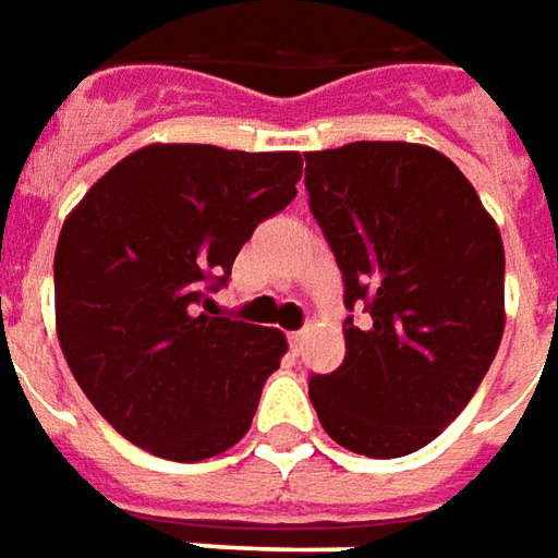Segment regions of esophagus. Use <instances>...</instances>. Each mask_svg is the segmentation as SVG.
Listing matches in <instances>:
<instances>
[{"label":"esophagus","mask_w":558,"mask_h":558,"mask_svg":"<svg viewBox=\"0 0 558 558\" xmlns=\"http://www.w3.org/2000/svg\"><path fill=\"white\" fill-rule=\"evenodd\" d=\"M305 336H308L305 329H295V332H290V336H287V339H290V348H293V351H299V348H302V342H305Z\"/></svg>","instance_id":"34e87169"}]
</instances>
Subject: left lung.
<instances>
[{"instance_id":"1","label":"left lung","mask_w":558,"mask_h":558,"mask_svg":"<svg viewBox=\"0 0 558 558\" xmlns=\"http://www.w3.org/2000/svg\"><path fill=\"white\" fill-rule=\"evenodd\" d=\"M305 189L351 311L342 366L311 375V403L351 452H415L461 415L498 354L501 231L468 177L415 143L308 151Z\"/></svg>"}]
</instances>
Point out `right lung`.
Returning <instances> with one entry per match:
<instances>
[{
    "label": "right lung",
    "mask_w": 558,
    "mask_h": 558,
    "mask_svg": "<svg viewBox=\"0 0 558 558\" xmlns=\"http://www.w3.org/2000/svg\"><path fill=\"white\" fill-rule=\"evenodd\" d=\"M299 177V151L146 146L63 222L57 339L94 409L140 449L192 464L250 430L287 339L216 317L210 293Z\"/></svg>",
    "instance_id": "add662e5"
}]
</instances>
